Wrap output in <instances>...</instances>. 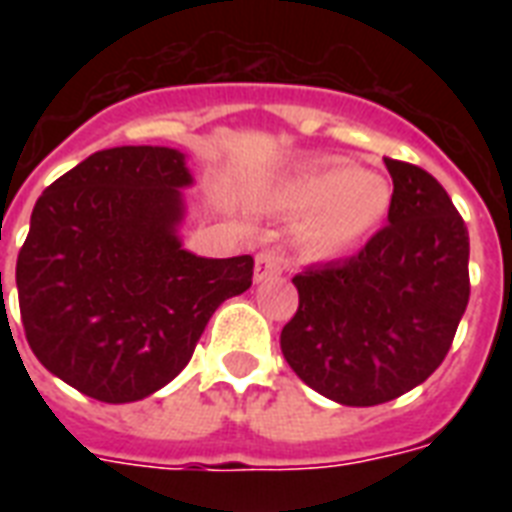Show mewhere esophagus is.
Here are the masks:
<instances>
[{"label": "esophagus", "mask_w": 512, "mask_h": 512, "mask_svg": "<svg viewBox=\"0 0 512 512\" xmlns=\"http://www.w3.org/2000/svg\"><path fill=\"white\" fill-rule=\"evenodd\" d=\"M281 271H284V257H281L279 249H263V252L257 255L255 281L281 276Z\"/></svg>", "instance_id": "esophagus-1"}]
</instances>
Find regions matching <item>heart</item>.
<instances>
[{
	"label": "heart",
	"instance_id": "1",
	"mask_svg": "<svg viewBox=\"0 0 512 512\" xmlns=\"http://www.w3.org/2000/svg\"><path fill=\"white\" fill-rule=\"evenodd\" d=\"M388 183L358 175L353 167H329L303 177L287 193L292 212H313L300 228V244L311 255H335L364 236L388 209Z\"/></svg>",
	"mask_w": 512,
	"mask_h": 512
}]
</instances>
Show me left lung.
Instances as JSON below:
<instances>
[{
	"label": "left lung",
	"mask_w": 512,
	"mask_h": 512,
	"mask_svg": "<svg viewBox=\"0 0 512 512\" xmlns=\"http://www.w3.org/2000/svg\"><path fill=\"white\" fill-rule=\"evenodd\" d=\"M388 223L337 263L292 279L281 353L305 385L345 406L404 396L436 372L468 308L470 239L436 177L385 156Z\"/></svg>",
	"instance_id": "1"
}]
</instances>
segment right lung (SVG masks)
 I'll list each match as a JSON object with an SVG mask.
<instances>
[{
    "mask_svg": "<svg viewBox=\"0 0 512 512\" xmlns=\"http://www.w3.org/2000/svg\"><path fill=\"white\" fill-rule=\"evenodd\" d=\"M188 183L175 148L122 146L87 156L36 199L15 265L20 321L44 369L84 396L130 404L164 388L220 303L252 287L249 255L180 247Z\"/></svg>",
    "mask_w": 512,
    "mask_h": 512,
    "instance_id": "right-lung-1",
    "label": "right lung"
}]
</instances>
